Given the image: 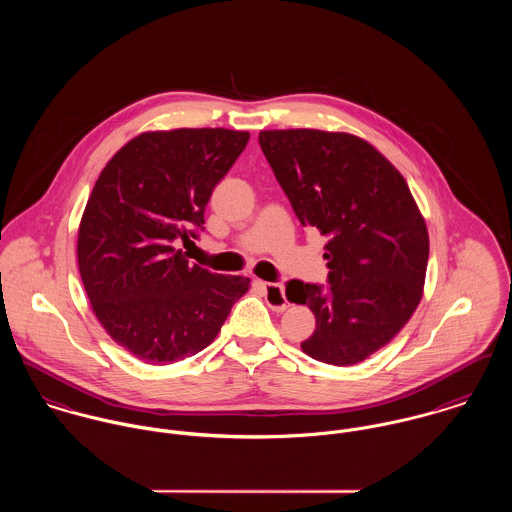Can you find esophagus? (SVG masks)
I'll return each mask as SVG.
<instances>
[{
  "label": "esophagus",
  "instance_id": "esophagus-1",
  "mask_svg": "<svg viewBox=\"0 0 512 512\" xmlns=\"http://www.w3.org/2000/svg\"><path fill=\"white\" fill-rule=\"evenodd\" d=\"M262 288L266 292V299H268V305L276 311H284L290 301L286 297V288L284 284H270V282H262Z\"/></svg>",
  "mask_w": 512,
  "mask_h": 512
}]
</instances>
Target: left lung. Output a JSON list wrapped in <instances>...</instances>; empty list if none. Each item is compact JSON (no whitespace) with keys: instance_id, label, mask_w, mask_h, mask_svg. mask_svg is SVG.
Here are the masks:
<instances>
[{"instance_id":"1","label":"left lung","mask_w":512,"mask_h":512,"mask_svg":"<svg viewBox=\"0 0 512 512\" xmlns=\"http://www.w3.org/2000/svg\"><path fill=\"white\" fill-rule=\"evenodd\" d=\"M262 151L303 226L329 236V292L292 280L315 315L301 351L335 366L363 363L416 311L430 256L428 226L402 173L347 132L262 130Z\"/></svg>"}]
</instances>
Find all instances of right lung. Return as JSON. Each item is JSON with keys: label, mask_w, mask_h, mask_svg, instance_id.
I'll return each mask as SVG.
<instances>
[{"label": "right lung", "mask_w": 512, "mask_h": 512, "mask_svg": "<svg viewBox=\"0 0 512 512\" xmlns=\"http://www.w3.org/2000/svg\"><path fill=\"white\" fill-rule=\"evenodd\" d=\"M250 140L226 128L144 132L100 171L78 224L76 258L90 307L146 365L197 355L219 335L244 276L189 264L173 246L205 222L213 189Z\"/></svg>", "instance_id": "obj_1"}]
</instances>
